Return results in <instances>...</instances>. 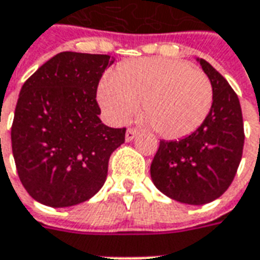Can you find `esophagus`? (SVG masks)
<instances>
[{"mask_svg": "<svg viewBox=\"0 0 260 260\" xmlns=\"http://www.w3.org/2000/svg\"><path fill=\"white\" fill-rule=\"evenodd\" d=\"M137 136H138L137 130H134V128H128L127 132H126V141L130 143V141H133V140L137 137Z\"/></svg>", "mask_w": 260, "mask_h": 260, "instance_id": "1", "label": "esophagus"}]
</instances>
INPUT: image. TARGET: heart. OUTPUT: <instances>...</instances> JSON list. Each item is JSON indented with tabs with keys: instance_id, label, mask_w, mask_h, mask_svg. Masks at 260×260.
Returning <instances> with one entry per match:
<instances>
[{
	"instance_id": "heart-1",
	"label": "heart",
	"mask_w": 260,
	"mask_h": 260,
	"mask_svg": "<svg viewBox=\"0 0 260 260\" xmlns=\"http://www.w3.org/2000/svg\"><path fill=\"white\" fill-rule=\"evenodd\" d=\"M96 96L113 123L127 122L141 102L143 113L159 136L181 138L205 122L213 91L209 79L187 62L143 58L104 76Z\"/></svg>"
}]
</instances>
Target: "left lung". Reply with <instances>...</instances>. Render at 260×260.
Instances as JSON below:
<instances>
[{"mask_svg": "<svg viewBox=\"0 0 260 260\" xmlns=\"http://www.w3.org/2000/svg\"><path fill=\"white\" fill-rule=\"evenodd\" d=\"M213 101L209 115L190 136L165 141L151 164V179L162 194L187 205H205L230 187L244 148V123L238 96L229 81L205 59Z\"/></svg>", "mask_w": 260, "mask_h": 260, "instance_id": "1", "label": "left lung"}]
</instances>
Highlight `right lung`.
<instances>
[{
    "mask_svg": "<svg viewBox=\"0 0 260 260\" xmlns=\"http://www.w3.org/2000/svg\"><path fill=\"white\" fill-rule=\"evenodd\" d=\"M109 55L59 52L20 90L11 141L19 179L30 197L51 208L86 202L107 180L112 152L126 128L108 127L95 101Z\"/></svg>",
    "mask_w": 260,
    "mask_h": 260,
    "instance_id": "obj_1",
    "label": "right lung"
}]
</instances>
